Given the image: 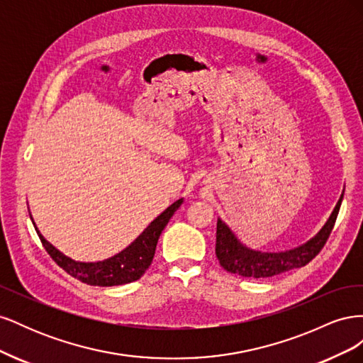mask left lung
<instances>
[{
  "label": "left lung",
  "mask_w": 363,
  "mask_h": 363,
  "mask_svg": "<svg viewBox=\"0 0 363 363\" xmlns=\"http://www.w3.org/2000/svg\"><path fill=\"white\" fill-rule=\"evenodd\" d=\"M342 196L339 199L333 213L328 218V221L321 228L320 233L304 245L283 252H262L247 248L239 242L238 238L232 233V230L221 219H218L215 252L219 263L228 272L251 279L279 276L281 272L307 265L323 250L328 236H330L340 203H342Z\"/></svg>",
  "instance_id": "left-lung-1"
}]
</instances>
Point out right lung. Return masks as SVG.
Returning <instances> with one entry per match:
<instances>
[{"label": "right lung", "mask_w": 363, "mask_h": 363, "mask_svg": "<svg viewBox=\"0 0 363 363\" xmlns=\"http://www.w3.org/2000/svg\"><path fill=\"white\" fill-rule=\"evenodd\" d=\"M182 203L183 200H177L172 203L167 211H163L155 221L142 232V235L136 238L135 242H131L125 250L118 252L116 256L111 259L95 263L75 262L62 255L59 250L54 248L48 240H45V238L39 233V230L36 227L35 228L43 248L47 250L51 259L56 262L63 271H67L69 276L86 284H91V286H118V284L136 281L144 276V272L151 265L152 257H155L160 233L163 232V228L167 227L171 216L180 207Z\"/></svg>", "instance_id": "right-lung-1"}]
</instances>
